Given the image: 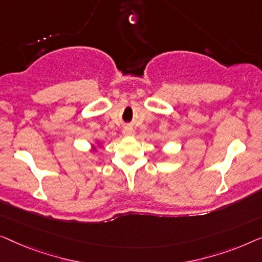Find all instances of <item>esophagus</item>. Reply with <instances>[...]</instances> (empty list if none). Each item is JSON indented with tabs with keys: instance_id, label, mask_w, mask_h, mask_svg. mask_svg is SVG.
Returning a JSON list of instances; mask_svg holds the SVG:
<instances>
[{
	"instance_id": "1",
	"label": "esophagus",
	"mask_w": 262,
	"mask_h": 262,
	"mask_svg": "<svg viewBox=\"0 0 262 262\" xmlns=\"http://www.w3.org/2000/svg\"><path fill=\"white\" fill-rule=\"evenodd\" d=\"M122 133H123V135H124V136H133V135L135 134V130L133 129V127H130V126H127V127H124V128H123Z\"/></svg>"
}]
</instances>
